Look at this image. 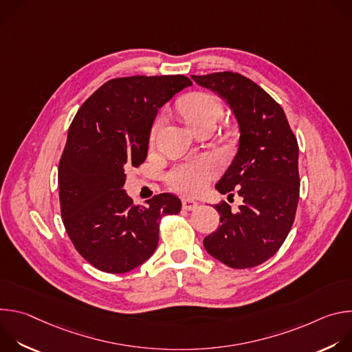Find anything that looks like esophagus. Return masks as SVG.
I'll return each instance as SVG.
<instances>
[{
	"label": "esophagus",
	"instance_id": "34e87169",
	"mask_svg": "<svg viewBox=\"0 0 352 352\" xmlns=\"http://www.w3.org/2000/svg\"><path fill=\"white\" fill-rule=\"evenodd\" d=\"M197 208V202L193 199H182V209L184 210H193Z\"/></svg>",
	"mask_w": 352,
	"mask_h": 352
}]
</instances>
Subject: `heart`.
Masks as SVG:
<instances>
[{
    "label": "heart",
    "mask_w": 352,
    "mask_h": 352,
    "mask_svg": "<svg viewBox=\"0 0 352 352\" xmlns=\"http://www.w3.org/2000/svg\"><path fill=\"white\" fill-rule=\"evenodd\" d=\"M179 111L190 128L196 129L205 124H216L221 116V107L217 100L204 91H195L185 96L179 102ZM160 122H156L153 135ZM217 163L208 156L197 157L173 168L167 175L168 185L182 193H197L208 181L217 174Z\"/></svg>",
    "instance_id": "b5f03b06"
}]
</instances>
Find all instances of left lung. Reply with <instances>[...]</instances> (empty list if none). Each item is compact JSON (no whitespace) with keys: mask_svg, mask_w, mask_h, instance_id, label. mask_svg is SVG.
Returning <instances> with one entry per match:
<instances>
[{"mask_svg":"<svg viewBox=\"0 0 352 352\" xmlns=\"http://www.w3.org/2000/svg\"><path fill=\"white\" fill-rule=\"evenodd\" d=\"M190 78L226 100L239 129L238 152L216 189L228 196L235 189L243 202L238 212L226 202L214 206L221 224L205 249L228 267H255L277 252L295 219L296 139L280 104L255 82L234 72Z\"/></svg>","mask_w":352,"mask_h":352,"instance_id":"left-lung-1","label":"left lung"}]
</instances>
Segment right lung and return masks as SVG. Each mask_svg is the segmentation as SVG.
Segmentation results:
<instances>
[{
    "mask_svg": "<svg viewBox=\"0 0 352 352\" xmlns=\"http://www.w3.org/2000/svg\"><path fill=\"white\" fill-rule=\"evenodd\" d=\"M182 75L106 82L78 110L58 166L61 216L78 252L96 269L126 273L155 254L159 223L181 200L160 193L133 205L124 189L129 167L147 156L159 109L190 86Z\"/></svg>",
    "mask_w": 352,
    "mask_h": 352,
    "instance_id": "1",
    "label": "right lung"
}]
</instances>
